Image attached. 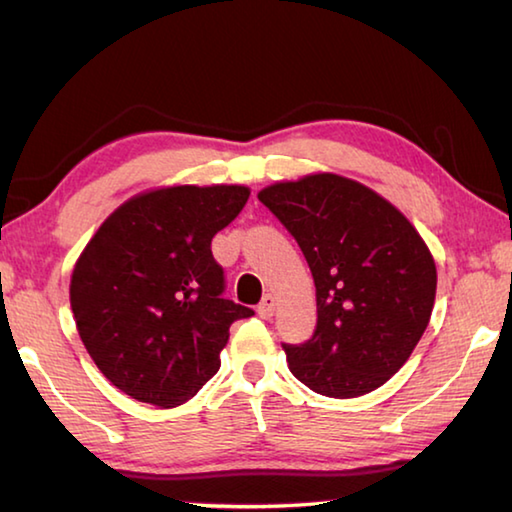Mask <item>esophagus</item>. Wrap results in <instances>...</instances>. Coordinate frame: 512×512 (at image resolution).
I'll list each match as a JSON object with an SVG mask.
<instances>
[{"mask_svg": "<svg viewBox=\"0 0 512 512\" xmlns=\"http://www.w3.org/2000/svg\"><path fill=\"white\" fill-rule=\"evenodd\" d=\"M257 314L262 316L264 320L271 318L275 314V298L271 296V293H266V296L262 298V302L257 305Z\"/></svg>", "mask_w": 512, "mask_h": 512, "instance_id": "esophagus-1", "label": "esophagus"}]
</instances>
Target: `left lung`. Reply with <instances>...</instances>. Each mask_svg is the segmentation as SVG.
Returning a JSON list of instances; mask_svg holds the SVG:
<instances>
[{"instance_id": "8db88e82", "label": "left lung", "mask_w": 512, "mask_h": 512, "mask_svg": "<svg viewBox=\"0 0 512 512\" xmlns=\"http://www.w3.org/2000/svg\"><path fill=\"white\" fill-rule=\"evenodd\" d=\"M298 241L316 284L311 339L282 343L314 393L359 397L400 370L429 325L436 264L409 219L372 189L334 173L257 194Z\"/></svg>"}]
</instances>
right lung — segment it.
<instances>
[{
  "label": "right lung",
  "instance_id": "add662e5",
  "mask_svg": "<svg viewBox=\"0 0 512 512\" xmlns=\"http://www.w3.org/2000/svg\"><path fill=\"white\" fill-rule=\"evenodd\" d=\"M241 185L140 194L103 221L74 266L81 341L112 386L162 409L219 372L230 325L253 309L223 298L212 239L244 210Z\"/></svg>",
  "mask_w": 512,
  "mask_h": 512
}]
</instances>
